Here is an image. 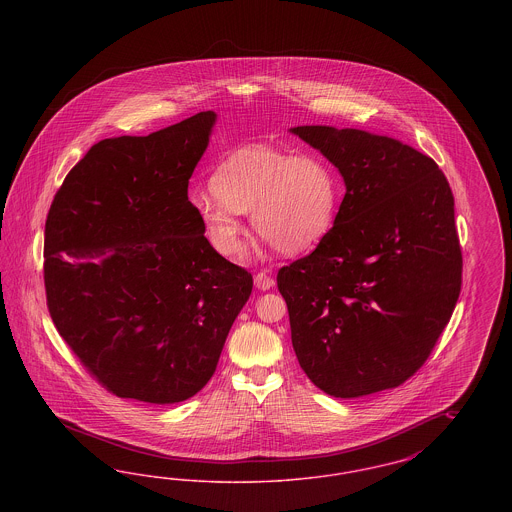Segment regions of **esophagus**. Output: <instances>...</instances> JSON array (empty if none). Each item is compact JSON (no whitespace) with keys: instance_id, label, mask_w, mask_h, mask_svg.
Returning <instances> with one entry per match:
<instances>
[{"instance_id":"obj_1","label":"esophagus","mask_w":512,"mask_h":512,"mask_svg":"<svg viewBox=\"0 0 512 512\" xmlns=\"http://www.w3.org/2000/svg\"><path fill=\"white\" fill-rule=\"evenodd\" d=\"M274 276L272 274H268L265 270H261V272H257L255 274V286L259 288V290H270L272 286H274Z\"/></svg>"}]
</instances>
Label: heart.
I'll use <instances>...</instances> for the list:
<instances>
[{
	"label": "heart",
	"mask_w": 512,
	"mask_h": 512,
	"mask_svg": "<svg viewBox=\"0 0 512 512\" xmlns=\"http://www.w3.org/2000/svg\"><path fill=\"white\" fill-rule=\"evenodd\" d=\"M213 194L195 195L194 207L211 247L236 257L244 245L242 215L280 253L297 255L320 244L340 211L334 165L318 153L251 144L230 151L211 174Z\"/></svg>",
	"instance_id": "heart-1"
}]
</instances>
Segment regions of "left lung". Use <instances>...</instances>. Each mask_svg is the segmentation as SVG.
<instances>
[{
    "mask_svg": "<svg viewBox=\"0 0 512 512\" xmlns=\"http://www.w3.org/2000/svg\"><path fill=\"white\" fill-rule=\"evenodd\" d=\"M292 132L338 167L347 188L332 232L276 276L297 361L334 397L397 388L426 363L461 293L449 182L432 157L388 136Z\"/></svg>",
    "mask_w": 512,
    "mask_h": 512,
    "instance_id": "1",
    "label": "left lung"
}]
</instances>
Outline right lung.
I'll use <instances>...</instances> for the list:
<instances>
[{"label": "right lung", "mask_w": 512, "mask_h": 512, "mask_svg": "<svg viewBox=\"0 0 512 512\" xmlns=\"http://www.w3.org/2000/svg\"><path fill=\"white\" fill-rule=\"evenodd\" d=\"M215 122L107 138L74 165L46 220L49 315L80 365L124 399L178 403L213 376L253 276L219 255L188 199Z\"/></svg>", "instance_id": "right-lung-1"}]
</instances>
